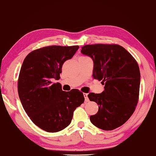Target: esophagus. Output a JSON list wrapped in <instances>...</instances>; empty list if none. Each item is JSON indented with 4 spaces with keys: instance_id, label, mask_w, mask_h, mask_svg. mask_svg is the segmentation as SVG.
Masks as SVG:
<instances>
[{
    "instance_id": "34e87169",
    "label": "esophagus",
    "mask_w": 156,
    "mask_h": 156,
    "mask_svg": "<svg viewBox=\"0 0 156 156\" xmlns=\"http://www.w3.org/2000/svg\"><path fill=\"white\" fill-rule=\"evenodd\" d=\"M83 95H84V98H85V102L89 101V99H88V94L87 93H83Z\"/></svg>"
}]
</instances>
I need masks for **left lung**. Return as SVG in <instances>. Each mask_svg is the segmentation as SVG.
Masks as SVG:
<instances>
[{
  "label": "left lung",
  "mask_w": 156,
  "mask_h": 156,
  "mask_svg": "<svg viewBox=\"0 0 156 156\" xmlns=\"http://www.w3.org/2000/svg\"><path fill=\"white\" fill-rule=\"evenodd\" d=\"M81 53L93 61V76L105 85L101 93H90L88 99L99 105L90 120L104 130L121 126L135 112L139 94L141 74L134 57L118 44H88Z\"/></svg>",
  "instance_id": "left-lung-1"
}]
</instances>
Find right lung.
<instances>
[{"label":"right lung","instance_id":"right-lung-1","mask_svg":"<svg viewBox=\"0 0 156 156\" xmlns=\"http://www.w3.org/2000/svg\"><path fill=\"white\" fill-rule=\"evenodd\" d=\"M78 46H49L30 53L21 66L18 94L24 110L36 126L56 133L71 123L73 113L84 101L78 89L63 91L59 80L63 63L70 59Z\"/></svg>","mask_w":156,"mask_h":156}]
</instances>
